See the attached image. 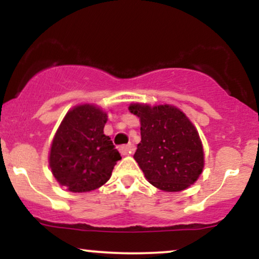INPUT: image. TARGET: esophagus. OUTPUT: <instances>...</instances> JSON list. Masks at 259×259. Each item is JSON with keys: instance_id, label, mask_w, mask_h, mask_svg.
Here are the masks:
<instances>
[{"instance_id": "34e87169", "label": "esophagus", "mask_w": 259, "mask_h": 259, "mask_svg": "<svg viewBox=\"0 0 259 259\" xmlns=\"http://www.w3.org/2000/svg\"><path fill=\"white\" fill-rule=\"evenodd\" d=\"M134 151L132 145H123V146L119 147V152L123 154V156H126V154H130Z\"/></svg>"}]
</instances>
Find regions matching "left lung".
<instances>
[{"label":"left lung","instance_id":"8db88e82","mask_svg":"<svg viewBox=\"0 0 259 259\" xmlns=\"http://www.w3.org/2000/svg\"><path fill=\"white\" fill-rule=\"evenodd\" d=\"M141 123V142L134 158L148 183L163 191L185 190L198 179L203 147L194 124L177 107L132 103Z\"/></svg>","mask_w":259,"mask_h":259}]
</instances>
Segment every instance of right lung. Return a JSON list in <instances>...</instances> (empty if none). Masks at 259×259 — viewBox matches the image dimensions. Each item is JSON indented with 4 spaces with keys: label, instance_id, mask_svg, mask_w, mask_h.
<instances>
[{
    "label": "right lung",
    "instance_id": "1",
    "mask_svg": "<svg viewBox=\"0 0 259 259\" xmlns=\"http://www.w3.org/2000/svg\"><path fill=\"white\" fill-rule=\"evenodd\" d=\"M107 113L94 105L74 107L53 138L50 167L53 177L72 192L99 189L109 180L121 159L109 136L103 134Z\"/></svg>",
    "mask_w": 259,
    "mask_h": 259
}]
</instances>
